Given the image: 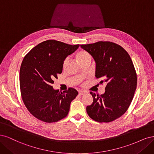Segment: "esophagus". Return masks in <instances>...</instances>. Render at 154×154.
I'll use <instances>...</instances> for the list:
<instances>
[{
    "label": "esophagus",
    "instance_id": "obj_1",
    "mask_svg": "<svg viewBox=\"0 0 154 154\" xmlns=\"http://www.w3.org/2000/svg\"><path fill=\"white\" fill-rule=\"evenodd\" d=\"M85 93H86V91H81V90L79 91V95H80V96L84 95V94H85Z\"/></svg>",
    "mask_w": 154,
    "mask_h": 154
}]
</instances>
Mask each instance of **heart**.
Instances as JSON below:
<instances>
[{
    "label": "heart",
    "instance_id": "b5f03b06",
    "mask_svg": "<svg viewBox=\"0 0 154 154\" xmlns=\"http://www.w3.org/2000/svg\"><path fill=\"white\" fill-rule=\"evenodd\" d=\"M89 57H91L90 54H89L88 52H86V51L80 50L77 53V59L79 63H81L82 61L85 60V59H86ZM67 62H68V59H64V61H63V68L66 66Z\"/></svg>",
    "mask_w": 154,
    "mask_h": 154
}]
</instances>
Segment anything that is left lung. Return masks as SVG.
<instances>
[{
  "mask_svg": "<svg viewBox=\"0 0 154 154\" xmlns=\"http://www.w3.org/2000/svg\"><path fill=\"white\" fill-rule=\"evenodd\" d=\"M81 47L95 59L96 78L101 79L100 84H106L102 95L90 92L93 101L86 107L88 115L100 123L115 120L127 111L136 90L137 74L132 59L123 47L111 42Z\"/></svg>",
  "mask_w": 154,
  "mask_h": 154,
  "instance_id": "obj_1",
  "label": "left lung"
}]
</instances>
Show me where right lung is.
I'll use <instances>...</instances> for the list:
<instances>
[{
	"instance_id": "right-lung-1",
	"label": "right lung",
	"mask_w": 154,
	"mask_h": 154,
	"mask_svg": "<svg viewBox=\"0 0 154 154\" xmlns=\"http://www.w3.org/2000/svg\"><path fill=\"white\" fill-rule=\"evenodd\" d=\"M79 47L49 39L37 45L24 57L20 70L22 98L27 110L38 120L52 123L68 115L77 91L69 88L59 91L54 90L52 84L62 73L64 59Z\"/></svg>"
}]
</instances>
